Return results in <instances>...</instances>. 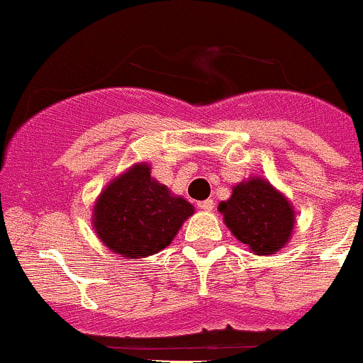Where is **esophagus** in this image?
Wrapping results in <instances>:
<instances>
[{"instance_id":"esophagus-1","label":"esophagus","mask_w":363,"mask_h":363,"mask_svg":"<svg viewBox=\"0 0 363 363\" xmlns=\"http://www.w3.org/2000/svg\"><path fill=\"white\" fill-rule=\"evenodd\" d=\"M197 208L203 211H211L215 208V203H213V199H204V201H199V203H197Z\"/></svg>"}]
</instances>
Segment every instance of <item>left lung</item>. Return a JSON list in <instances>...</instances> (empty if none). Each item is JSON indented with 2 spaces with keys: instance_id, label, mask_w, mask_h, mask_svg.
Masks as SVG:
<instances>
[{
  "instance_id": "obj_1",
  "label": "left lung",
  "mask_w": 363,
  "mask_h": 363,
  "mask_svg": "<svg viewBox=\"0 0 363 363\" xmlns=\"http://www.w3.org/2000/svg\"><path fill=\"white\" fill-rule=\"evenodd\" d=\"M218 210L233 235L257 256L281 250L291 236L295 211L289 201L261 178L240 183Z\"/></svg>"
}]
</instances>
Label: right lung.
Returning <instances> with one entry per match:
<instances>
[{
    "label": "right lung",
    "mask_w": 363,
    "mask_h": 363,
    "mask_svg": "<svg viewBox=\"0 0 363 363\" xmlns=\"http://www.w3.org/2000/svg\"><path fill=\"white\" fill-rule=\"evenodd\" d=\"M192 213L189 201L171 196L150 177V166L138 164L100 194L93 224L106 247L135 259L166 249Z\"/></svg>",
    "instance_id": "1"
}]
</instances>
